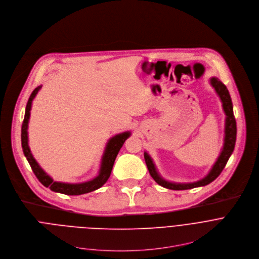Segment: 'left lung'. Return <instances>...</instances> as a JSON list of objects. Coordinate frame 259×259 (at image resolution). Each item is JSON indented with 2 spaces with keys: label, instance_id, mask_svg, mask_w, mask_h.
Listing matches in <instances>:
<instances>
[{
  "label": "left lung",
  "instance_id": "obj_1",
  "mask_svg": "<svg viewBox=\"0 0 259 259\" xmlns=\"http://www.w3.org/2000/svg\"><path fill=\"white\" fill-rule=\"evenodd\" d=\"M210 84L215 90L218 96L220 97L222 103H223V109L226 114V123H225V139H224V147L222 149V152L220 154L219 158L217 159L215 163L213 164L212 168L208 172V175L204 177L203 179L194 182V183H171L168 181H165L161 178V176L158 174L156 166H155L152 158L147 152H144V158L148 167V170L153 178V180L156 182L158 185L162 186L163 188L169 189V190H189L197 187H203L210 184L213 182L223 171L225 168L229 158L234 151L235 144H236V137H237V124L236 119L234 116L233 111V103L230 96V93L227 89V87L218 78V77H211L210 78Z\"/></svg>",
  "mask_w": 259,
  "mask_h": 259
}]
</instances>
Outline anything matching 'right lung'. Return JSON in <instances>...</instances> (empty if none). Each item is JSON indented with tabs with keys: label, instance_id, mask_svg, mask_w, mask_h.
<instances>
[{
	"label": "right lung",
	"instance_id": "add662e5",
	"mask_svg": "<svg viewBox=\"0 0 259 259\" xmlns=\"http://www.w3.org/2000/svg\"><path fill=\"white\" fill-rule=\"evenodd\" d=\"M41 85H38L33 90L31 93L28 102L26 104L25 108V114H24V119L21 127V146L22 150L24 153V156L26 157L33 174L37 178V180L46 187L49 188L51 191L65 194V195H81V194H87L90 192H93L99 188H101L103 185H104L110 175L111 170L115 161V158L117 156V154L124 144L125 140L131 136V132H124L121 134H118L114 137H112L104 150V153H103V156L101 159V165H100V170L97 177H95L93 180L83 182V183H78V184H69V183H61V182H55L53 179H52L45 170L38 165L36 160L33 158L32 154L30 152L29 146H28V135H27V128H28V121L30 117V110H31V104L34 97L40 90Z\"/></svg>",
	"mask_w": 259,
	"mask_h": 259
}]
</instances>
